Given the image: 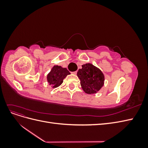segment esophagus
<instances>
[{
	"label": "esophagus",
	"mask_w": 148,
	"mask_h": 148,
	"mask_svg": "<svg viewBox=\"0 0 148 148\" xmlns=\"http://www.w3.org/2000/svg\"><path fill=\"white\" fill-rule=\"evenodd\" d=\"M72 73L73 74H74V75H76L77 73V71H73V72H72Z\"/></svg>",
	"instance_id": "1"
}]
</instances>
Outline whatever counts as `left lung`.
<instances>
[{
    "label": "left lung",
    "mask_w": 148,
    "mask_h": 148,
    "mask_svg": "<svg viewBox=\"0 0 148 148\" xmlns=\"http://www.w3.org/2000/svg\"><path fill=\"white\" fill-rule=\"evenodd\" d=\"M77 76L83 91L89 95L96 93L104 85V74L92 64L83 65L82 69L78 70Z\"/></svg>",
    "instance_id": "left-lung-1"
}]
</instances>
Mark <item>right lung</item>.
I'll return each mask as SVG.
<instances>
[{
  "mask_svg": "<svg viewBox=\"0 0 148 148\" xmlns=\"http://www.w3.org/2000/svg\"><path fill=\"white\" fill-rule=\"evenodd\" d=\"M70 74V73L66 68L55 65L47 76V82L52 88H57L63 83L64 79Z\"/></svg>",
  "mask_w": 148,
  "mask_h": 148,
  "instance_id": "obj_1",
  "label": "right lung"
}]
</instances>
